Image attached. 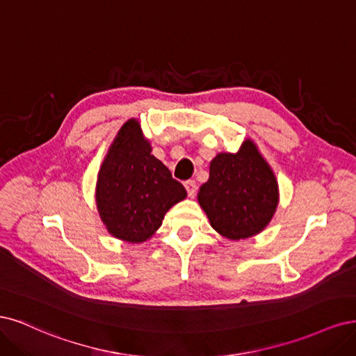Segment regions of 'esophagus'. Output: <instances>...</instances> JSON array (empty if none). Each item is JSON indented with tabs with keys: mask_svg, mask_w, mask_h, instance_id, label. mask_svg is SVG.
<instances>
[{
	"mask_svg": "<svg viewBox=\"0 0 356 356\" xmlns=\"http://www.w3.org/2000/svg\"><path fill=\"white\" fill-rule=\"evenodd\" d=\"M185 188L188 191L189 198H193L195 195H197V183H195L193 180H186L185 181Z\"/></svg>",
	"mask_w": 356,
	"mask_h": 356,
	"instance_id": "obj_1",
	"label": "esophagus"
}]
</instances>
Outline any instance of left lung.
Instances as JSON below:
<instances>
[{
    "label": "left lung",
    "instance_id": "8db88e82",
    "mask_svg": "<svg viewBox=\"0 0 356 356\" xmlns=\"http://www.w3.org/2000/svg\"><path fill=\"white\" fill-rule=\"evenodd\" d=\"M198 202L214 231L231 241L254 236L270 223L280 202L278 181L253 140H244L236 154L211 159Z\"/></svg>",
    "mask_w": 356,
    "mask_h": 356
}]
</instances>
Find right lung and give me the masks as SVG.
I'll use <instances>...</instances> for the list:
<instances>
[{"label":"right lung","instance_id":"add662e5","mask_svg":"<svg viewBox=\"0 0 356 356\" xmlns=\"http://www.w3.org/2000/svg\"><path fill=\"white\" fill-rule=\"evenodd\" d=\"M140 122L122 124L97 173L96 205L108 232L140 244L163 225L165 213L186 198V189L155 158Z\"/></svg>","mask_w":356,"mask_h":356}]
</instances>
